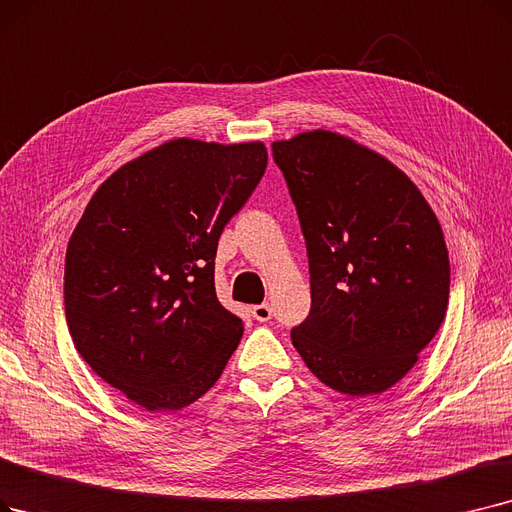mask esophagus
Returning a JSON list of instances; mask_svg holds the SVG:
<instances>
[{"label": "esophagus", "instance_id": "esophagus-1", "mask_svg": "<svg viewBox=\"0 0 512 512\" xmlns=\"http://www.w3.org/2000/svg\"><path fill=\"white\" fill-rule=\"evenodd\" d=\"M251 314L257 322H268L272 320V307L270 303H261V305H253L251 307Z\"/></svg>", "mask_w": 512, "mask_h": 512}]
</instances>
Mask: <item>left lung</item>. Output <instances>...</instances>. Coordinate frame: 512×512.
<instances>
[{
	"mask_svg": "<svg viewBox=\"0 0 512 512\" xmlns=\"http://www.w3.org/2000/svg\"><path fill=\"white\" fill-rule=\"evenodd\" d=\"M307 247L311 309L291 330L330 389L404 379L446 318L450 259L425 196L374 150L316 129L272 144Z\"/></svg>",
	"mask_w": 512,
	"mask_h": 512,
	"instance_id": "8db88e82",
	"label": "left lung"
}]
</instances>
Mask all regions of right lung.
I'll return each mask as SVG.
<instances>
[{
  "label": "right lung",
  "instance_id": "right-lung-1",
  "mask_svg": "<svg viewBox=\"0 0 512 512\" xmlns=\"http://www.w3.org/2000/svg\"><path fill=\"white\" fill-rule=\"evenodd\" d=\"M268 167L261 142L171 140L96 190L69 240L66 322L81 358L150 412L224 372L242 320L215 295L217 240Z\"/></svg>",
  "mask_w": 512,
  "mask_h": 512
}]
</instances>
